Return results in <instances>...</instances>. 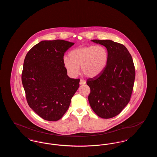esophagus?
<instances>
[{
    "label": "esophagus",
    "instance_id": "esophagus-1",
    "mask_svg": "<svg viewBox=\"0 0 157 157\" xmlns=\"http://www.w3.org/2000/svg\"><path fill=\"white\" fill-rule=\"evenodd\" d=\"M86 83V81L85 80H83V79H81L80 80V82H79V84L80 85H84V84H85Z\"/></svg>",
    "mask_w": 157,
    "mask_h": 157
}]
</instances>
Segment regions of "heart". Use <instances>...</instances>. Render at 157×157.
<instances>
[{
  "label": "heart",
  "mask_w": 157,
  "mask_h": 157,
  "mask_svg": "<svg viewBox=\"0 0 157 157\" xmlns=\"http://www.w3.org/2000/svg\"><path fill=\"white\" fill-rule=\"evenodd\" d=\"M69 58H63V67L67 74L75 77L79 72V67L85 75L95 77L100 74L106 67L108 60V53L101 45L81 46L72 50Z\"/></svg>",
  "instance_id": "b5f03b06"
}]
</instances>
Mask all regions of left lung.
<instances>
[{
  "label": "left lung",
  "mask_w": 157,
  "mask_h": 157,
  "mask_svg": "<svg viewBox=\"0 0 157 157\" xmlns=\"http://www.w3.org/2000/svg\"><path fill=\"white\" fill-rule=\"evenodd\" d=\"M106 47L108 60L104 71L87 80L88 101L98 117L108 119L120 113L130 101L134 84L133 60L127 48L111 40H92Z\"/></svg>",
  "instance_id": "8db88e82"
}]
</instances>
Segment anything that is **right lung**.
<instances>
[{"label":"right lung","instance_id":"obj_1","mask_svg":"<svg viewBox=\"0 0 157 157\" xmlns=\"http://www.w3.org/2000/svg\"><path fill=\"white\" fill-rule=\"evenodd\" d=\"M74 43L43 40L35 45L24 60L22 82L28 104L44 120H60L79 86V79L70 78L63 67L65 52Z\"/></svg>","mask_w":157,"mask_h":157}]
</instances>
